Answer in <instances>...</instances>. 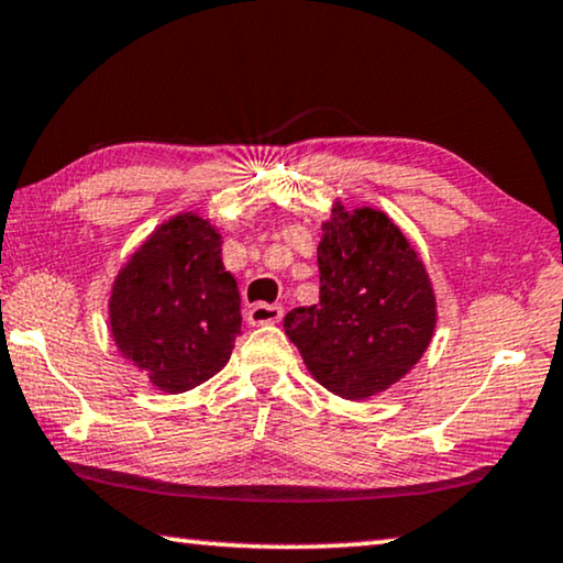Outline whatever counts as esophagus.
Segmentation results:
<instances>
[{
  "mask_svg": "<svg viewBox=\"0 0 563 563\" xmlns=\"http://www.w3.org/2000/svg\"><path fill=\"white\" fill-rule=\"evenodd\" d=\"M280 316H283V308L280 306L255 303V306H250L247 321L252 323V327H267V323H278Z\"/></svg>",
  "mask_w": 563,
  "mask_h": 563,
  "instance_id": "esophagus-1",
  "label": "esophagus"
}]
</instances>
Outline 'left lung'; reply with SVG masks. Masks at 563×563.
<instances>
[{
	"instance_id": "8db88e82",
	"label": "left lung",
	"mask_w": 563,
	"mask_h": 563,
	"mask_svg": "<svg viewBox=\"0 0 563 563\" xmlns=\"http://www.w3.org/2000/svg\"><path fill=\"white\" fill-rule=\"evenodd\" d=\"M319 242V303L283 319L306 367L339 398L364 400L429 350L437 296L418 252L387 213L334 203Z\"/></svg>"
}]
</instances>
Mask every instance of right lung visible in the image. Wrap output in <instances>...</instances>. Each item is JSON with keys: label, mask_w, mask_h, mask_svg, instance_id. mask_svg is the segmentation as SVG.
Listing matches in <instances>:
<instances>
[{"label": "right lung", "mask_w": 563, "mask_h": 563, "mask_svg": "<svg viewBox=\"0 0 563 563\" xmlns=\"http://www.w3.org/2000/svg\"><path fill=\"white\" fill-rule=\"evenodd\" d=\"M109 327L163 393L194 390L224 367L242 329L240 288L209 219L178 213L140 244L112 285Z\"/></svg>", "instance_id": "right-lung-1"}]
</instances>
